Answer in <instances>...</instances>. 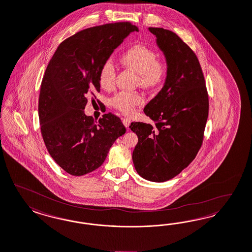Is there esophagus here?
I'll return each mask as SVG.
<instances>
[{
	"mask_svg": "<svg viewBox=\"0 0 252 252\" xmlns=\"http://www.w3.org/2000/svg\"><path fill=\"white\" fill-rule=\"evenodd\" d=\"M130 123L131 120L129 118H124V119H123V124H124V126H125L126 128H128Z\"/></svg>",
	"mask_w": 252,
	"mask_h": 252,
	"instance_id": "obj_1",
	"label": "esophagus"
}]
</instances>
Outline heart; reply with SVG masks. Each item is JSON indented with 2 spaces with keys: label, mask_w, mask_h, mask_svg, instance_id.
<instances>
[{
  "label": "heart",
  "mask_w": 252,
  "mask_h": 252,
  "mask_svg": "<svg viewBox=\"0 0 252 252\" xmlns=\"http://www.w3.org/2000/svg\"><path fill=\"white\" fill-rule=\"evenodd\" d=\"M126 66L138 72L139 83L143 87L156 88L163 85L170 72L168 61L158 59L157 53L144 44H134L122 55ZM117 68L112 59L104 61L99 69L98 82L104 89L114 87ZM144 101V95L139 91H120L111 98L113 107L125 114H132Z\"/></svg>",
  "instance_id": "b5f03b06"
}]
</instances>
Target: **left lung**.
<instances>
[{
    "instance_id": "1",
    "label": "left lung",
    "mask_w": 252,
    "mask_h": 252,
    "mask_svg": "<svg viewBox=\"0 0 252 252\" xmlns=\"http://www.w3.org/2000/svg\"><path fill=\"white\" fill-rule=\"evenodd\" d=\"M170 66L162 90L144 108L155 125L133 122L139 138L133 163L143 179L163 183L181 173L197 156L208 117V93L199 61L173 32L150 27Z\"/></svg>"
}]
</instances>
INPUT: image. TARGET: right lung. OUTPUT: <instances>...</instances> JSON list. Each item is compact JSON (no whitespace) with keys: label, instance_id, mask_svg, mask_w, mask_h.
Instances as JSON below:
<instances>
[{"label":"right lung","instance_id":"obj_1","mask_svg":"<svg viewBox=\"0 0 252 252\" xmlns=\"http://www.w3.org/2000/svg\"><path fill=\"white\" fill-rule=\"evenodd\" d=\"M138 28L108 23L65 39L45 69L39 95V121L45 147L67 173L83 176L104 163L114 141L126 133L120 118L96 122L85 114L87 98L100 91L99 69L124 39Z\"/></svg>","mask_w":252,"mask_h":252}]
</instances>
